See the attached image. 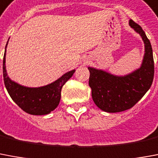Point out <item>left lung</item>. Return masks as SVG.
Returning a JSON list of instances; mask_svg holds the SVG:
<instances>
[{"instance_id":"1","label":"left lung","mask_w":158,"mask_h":158,"mask_svg":"<svg viewBox=\"0 0 158 158\" xmlns=\"http://www.w3.org/2000/svg\"><path fill=\"white\" fill-rule=\"evenodd\" d=\"M129 25L141 36L144 44V56L140 68L126 76H115L102 69L88 68L94 102L106 113L131 108L150 89L153 81L154 60L151 42L139 25L132 19Z\"/></svg>"}]
</instances>
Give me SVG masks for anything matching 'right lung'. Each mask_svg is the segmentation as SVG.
Wrapping results in <instances>:
<instances>
[{"label":"right lung","mask_w":158,"mask_h":158,"mask_svg":"<svg viewBox=\"0 0 158 158\" xmlns=\"http://www.w3.org/2000/svg\"><path fill=\"white\" fill-rule=\"evenodd\" d=\"M5 56L6 51L3 57V79L12 100L23 111L32 115H45L54 110L60 102L63 86L72 77L76 70L73 69L65 73L60 78L48 85L39 88H28L12 81L8 77L5 65Z\"/></svg>","instance_id":"obj_1"}]
</instances>
